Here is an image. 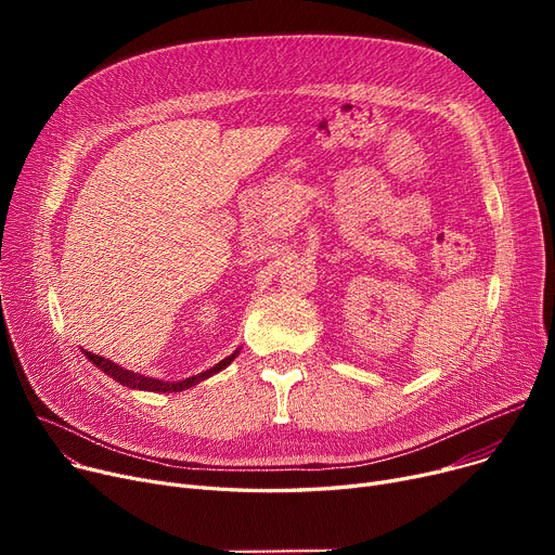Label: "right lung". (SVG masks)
<instances>
[{"label": "right lung", "instance_id": "1", "mask_svg": "<svg viewBox=\"0 0 555 555\" xmlns=\"http://www.w3.org/2000/svg\"><path fill=\"white\" fill-rule=\"evenodd\" d=\"M236 356H238V351L231 353L229 358H224V360L218 362L216 366H211V369H207V371H202V373H197V375L186 377V380H180V383H170V380H168V383H166V380H155V377H149V375H141V373L128 371V369H124V366H119V364H114L112 360H105V358H101V356H96V353L85 351V358L90 360L92 364H96L105 375H109L112 380H116V383L124 385V387H130V389L155 391V393H178V391L191 389V387L199 385L202 380H207V377H211L214 373L227 369Z\"/></svg>", "mask_w": 555, "mask_h": 555}]
</instances>
